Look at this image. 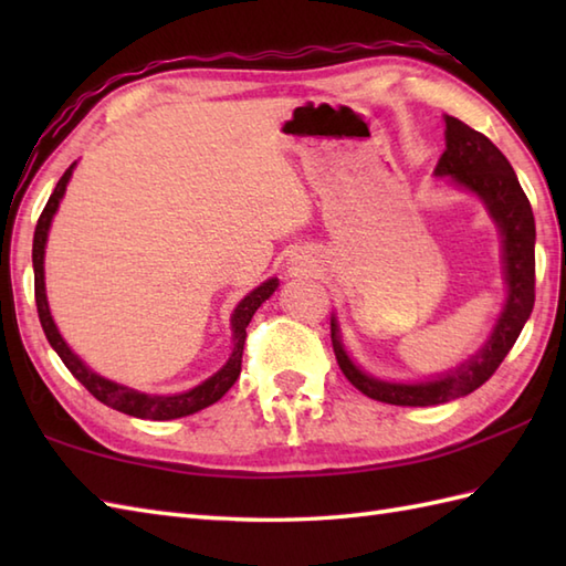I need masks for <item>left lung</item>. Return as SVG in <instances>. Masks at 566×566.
I'll use <instances>...</instances> for the list:
<instances>
[{
	"label": "left lung",
	"mask_w": 566,
	"mask_h": 566,
	"mask_svg": "<svg viewBox=\"0 0 566 566\" xmlns=\"http://www.w3.org/2000/svg\"><path fill=\"white\" fill-rule=\"evenodd\" d=\"M436 175L452 177L454 185L474 191L484 201L503 235V274H506L509 296L482 350L464 359L460 367L416 384L381 381L365 375L345 353L338 321L333 316L331 340L343 375L369 399L391 406H438L482 387L511 353L535 304V219L531 201L506 155L460 118L444 116V153L440 155Z\"/></svg>",
	"instance_id": "left-lung-1"
}]
</instances>
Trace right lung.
I'll use <instances>...</instances> for the list:
<instances>
[{
    "label": "right lung",
    "instance_id": "add662e5",
    "mask_svg": "<svg viewBox=\"0 0 566 566\" xmlns=\"http://www.w3.org/2000/svg\"><path fill=\"white\" fill-rule=\"evenodd\" d=\"M72 170H75V163H72L65 175L60 177V182L55 185L51 199H48L45 209L39 219V226H35L33 233V286H35V308H39V318L48 343H51L53 350L63 359L65 367L72 371L84 389H87L94 399L116 408L126 416H136V418H146V420H172V418H182L191 416L216 403L221 396L233 387L235 379L240 377V363H243V347L248 338V323L252 314L262 306L264 298H270L276 290V280L262 282L258 290H252L245 298H240V304L235 306L233 316H231V328H233V353L228 357V363L216 371L213 377L207 381H201L199 387L189 389L185 394H172V396H155V394H143L136 389H128L124 384H116L112 379L99 377L97 371H92L82 359L70 350L67 343L63 340V335L57 333L51 308H48V298H45V282H43V255H45V240H48V228H51L53 216L57 211V203L65 195V187L72 177Z\"/></svg>",
    "mask_w": 566,
    "mask_h": 566
}]
</instances>
